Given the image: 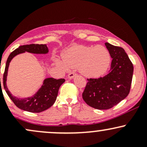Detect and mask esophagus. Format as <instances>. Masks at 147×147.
Wrapping results in <instances>:
<instances>
[{"label": "esophagus", "mask_w": 147, "mask_h": 147, "mask_svg": "<svg viewBox=\"0 0 147 147\" xmlns=\"http://www.w3.org/2000/svg\"><path fill=\"white\" fill-rule=\"evenodd\" d=\"M76 75V73L74 72H71L68 75V79H72Z\"/></svg>", "instance_id": "obj_1"}]
</instances>
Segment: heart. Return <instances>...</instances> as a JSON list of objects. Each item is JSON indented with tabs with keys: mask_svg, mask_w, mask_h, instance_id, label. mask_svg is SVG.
I'll list each match as a JSON object with an SVG mask.
<instances>
[{
	"mask_svg": "<svg viewBox=\"0 0 147 147\" xmlns=\"http://www.w3.org/2000/svg\"><path fill=\"white\" fill-rule=\"evenodd\" d=\"M111 62L110 52L102 45H75L65 52L63 60L59 58L55 59V63L63 70L78 68L82 75L90 78L105 75Z\"/></svg>",
	"mask_w": 147,
	"mask_h": 147,
	"instance_id": "obj_1",
	"label": "heart"
}]
</instances>
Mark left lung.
Instances as JSON below:
<instances>
[{"instance_id": "left-lung-1", "label": "left lung", "mask_w": 147, "mask_h": 147, "mask_svg": "<svg viewBox=\"0 0 147 147\" xmlns=\"http://www.w3.org/2000/svg\"><path fill=\"white\" fill-rule=\"evenodd\" d=\"M111 54L110 72L98 79H87L82 97L88 106L99 110H106L125 99L132 82L133 65L124 50L105 43Z\"/></svg>"}]
</instances>
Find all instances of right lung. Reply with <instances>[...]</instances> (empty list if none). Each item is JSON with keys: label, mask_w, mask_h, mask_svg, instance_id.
Instances as JSON below:
<instances>
[{"label": "right lung", "mask_w": 147, "mask_h": 147, "mask_svg": "<svg viewBox=\"0 0 147 147\" xmlns=\"http://www.w3.org/2000/svg\"><path fill=\"white\" fill-rule=\"evenodd\" d=\"M25 52L33 54H47L48 48L45 44H30L21 45L14 50L8 57L5 69L3 74V86L7 94L14 104L22 110L31 113H40L44 111L53 105L58 95L59 89L65 79L47 78L43 81V85L32 97L21 99L12 95L7 87V76L10 61L15 56ZM1 82V78H0Z\"/></svg>", "instance_id": "1"}]
</instances>
